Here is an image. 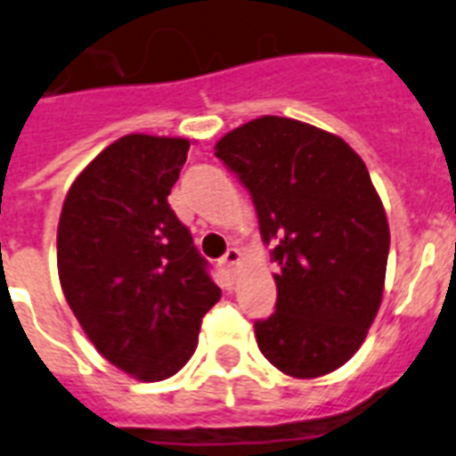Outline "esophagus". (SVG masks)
<instances>
[{"label": "esophagus", "instance_id": "34e87169", "mask_svg": "<svg viewBox=\"0 0 456 456\" xmlns=\"http://www.w3.org/2000/svg\"><path fill=\"white\" fill-rule=\"evenodd\" d=\"M240 260H242V254H240V248L232 247V248H228L224 258H221V265H224V270L231 272L232 267L240 265Z\"/></svg>", "mask_w": 456, "mask_h": 456}]
</instances>
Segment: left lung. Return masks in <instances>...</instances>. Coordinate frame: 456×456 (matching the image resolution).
I'll return each mask as SVG.
<instances>
[{"label":"left lung","mask_w":456,"mask_h":456,"mask_svg":"<svg viewBox=\"0 0 456 456\" xmlns=\"http://www.w3.org/2000/svg\"><path fill=\"white\" fill-rule=\"evenodd\" d=\"M214 154L247 186L274 244L276 311L256 322L260 353L293 379L344 367L380 309L390 251L364 161L339 135L276 115L232 128Z\"/></svg>","instance_id":"1"}]
</instances>
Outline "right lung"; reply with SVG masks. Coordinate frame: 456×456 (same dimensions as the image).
Returning a JSON list of instances; mask_svg holds the SVG:
<instances>
[{"label": "right lung", "mask_w": 456, "mask_h": 456, "mask_svg": "<svg viewBox=\"0 0 456 456\" xmlns=\"http://www.w3.org/2000/svg\"><path fill=\"white\" fill-rule=\"evenodd\" d=\"M189 145L122 135L73 180L57 225L66 302L101 355L142 383L184 367L221 297L168 205Z\"/></svg>", "instance_id": "1"}]
</instances>
